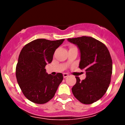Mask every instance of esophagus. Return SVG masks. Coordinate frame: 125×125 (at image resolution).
Wrapping results in <instances>:
<instances>
[{
    "label": "esophagus",
    "mask_w": 125,
    "mask_h": 125,
    "mask_svg": "<svg viewBox=\"0 0 125 125\" xmlns=\"http://www.w3.org/2000/svg\"><path fill=\"white\" fill-rule=\"evenodd\" d=\"M63 75L64 78H66V77L68 76V74H66V73H63Z\"/></svg>",
    "instance_id": "obj_1"
}]
</instances>
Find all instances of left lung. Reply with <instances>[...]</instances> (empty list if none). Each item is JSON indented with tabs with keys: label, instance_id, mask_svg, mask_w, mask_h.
I'll return each instance as SVG.
<instances>
[{
	"label": "left lung",
	"instance_id": "obj_1",
	"mask_svg": "<svg viewBox=\"0 0 125 125\" xmlns=\"http://www.w3.org/2000/svg\"><path fill=\"white\" fill-rule=\"evenodd\" d=\"M77 45L80 51L79 68L85 70L86 77L80 80L75 77L76 83L72 88L75 98L83 104H92L104 95L111 82L113 62L104 43L91 37L82 36L68 39Z\"/></svg>",
	"mask_w": 125,
	"mask_h": 125
}]
</instances>
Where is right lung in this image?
Returning a JSON list of instances; mask_svg holds the SVG:
<instances>
[{
  "instance_id": "obj_1",
  "label": "right lung",
  "mask_w": 125,
  "mask_h": 125,
  "mask_svg": "<svg viewBox=\"0 0 125 125\" xmlns=\"http://www.w3.org/2000/svg\"><path fill=\"white\" fill-rule=\"evenodd\" d=\"M64 40L38 39L21 50L16 65V79L23 95L31 102L44 104L54 96L63 74H48L45 66L52 62L55 50Z\"/></svg>"
}]
</instances>
